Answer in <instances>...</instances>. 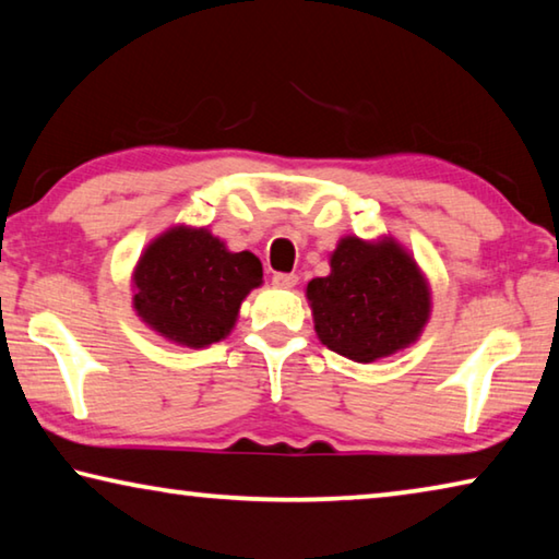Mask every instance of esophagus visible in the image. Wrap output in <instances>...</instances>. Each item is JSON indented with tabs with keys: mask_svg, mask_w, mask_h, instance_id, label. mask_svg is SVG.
I'll use <instances>...</instances> for the list:
<instances>
[{
	"mask_svg": "<svg viewBox=\"0 0 559 559\" xmlns=\"http://www.w3.org/2000/svg\"><path fill=\"white\" fill-rule=\"evenodd\" d=\"M273 283H276L278 288H296L298 276L296 273H276V276H273Z\"/></svg>",
	"mask_w": 559,
	"mask_h": 559,
	"instance_id": "obj_1",
	"label": "esophagus"
}]
</instances>
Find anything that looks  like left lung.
<instances>
[{"label": "left lung", "mask_w": 559, "mask_h": 559, "mask_svg": "<svg viewBox=\"0 0 559 559\" xmlns=\"http://www.w3.org/2000/svg\"><path fill=\"white\" fill-rule=\"evenodd\" d=\"M306 298L320 343L362 365L414 345L431 318L427 273L392 234L343 236Z\"/></svg>", "instance_id": "left-lung-1"}]
</instances>
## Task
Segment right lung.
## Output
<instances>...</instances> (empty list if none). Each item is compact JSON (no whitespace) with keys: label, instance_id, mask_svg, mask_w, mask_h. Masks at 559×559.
Wrapping results in <instances>:
<instances>
[{"label":"right lung","instance_id":"add662e5","mask_svg":"<svg viewBox=\"0 0 559 559\" xmlns=\"http://www.w3.org/2000/svg\"><path fill=\"white\" fill-rule=\"evenodd\" d=\"M261 283V261L251 251H229L210 226L175 224L132 269V310L159 337L200 349L231 333L241 302Z\"/></svg>","mask_w":559,"mask_h":559}]
</instances>
